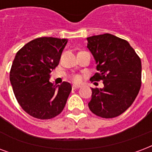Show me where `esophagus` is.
Returning a JSON list of instances; mask_svg holds the SVG:
<instances>
[{"label":"esophagus","instance_id":"obj_1","mask_svg":"<svg viewBox=\"0 0 152 152\" xmlns=\"http://www.w3.org/2000/svg\"><path fill=\"white\" fill-rule=\"evenodd\" d=\"M80 88V85H76V84H73L72 85V89H78Z\"/></svg>","mask_w":152,"mask_h":152}]
</instances>
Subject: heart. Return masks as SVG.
Returning a JSON list of instances; mask_svg holds the SVG:
<instances>
[{"label": "heart", "mask_w": 152, "mask_h": 152, "mask_svg": "<svg viewBox=\"0 0 152 152\" xmlns=\"http://www.w3.org/2000/svg\"><path fill=\"white\" fill-rule=\"evenodd\" d=\"M72 80H73V81H75V82H80V76H78V75H75V76H73V77H72Z\"/></svg>", "instance_id": "heart-1"}]
</instances>
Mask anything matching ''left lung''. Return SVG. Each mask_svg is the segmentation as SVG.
<instances>
[{
	"label": "left lung",
	"mask_w": 152,
	"mask_h": 152,
	"mask_svg": "<svg viewBox=\"0 0 152 152\" xmlns=\"http://www.w3.org/2000/svg\"><path fill=\"white\" fill-rule=\"evenodd\" d=\"M98 72L91 80H103V88H91L88 103L92 113L102 118L116 117L132 104L141 86L140 58L127 40L114 35L87 38Z\"/></svg>",
	"instance_id": "1"
}]
</instances>
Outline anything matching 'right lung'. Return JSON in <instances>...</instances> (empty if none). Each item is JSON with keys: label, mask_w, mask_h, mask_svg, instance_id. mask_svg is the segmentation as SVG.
Listing matches in <instances>:
<instances>
[{"label": "right lung", "mask_w": 152, "mask_h": 152, "mask_svg": "<svg viewBox=\"0 0 152 152\" xmlns=\"http://www.w3.org/2000/svg\"><path fill=\"white\" fill-rule=\"evenodd\" d=\"M67 39L40 37L31 40L16 54L9 79L15 96L23 110L32 117L48 120L63 111L72 85L49 82L59 64Z\"/></svg>", "instance_id": "obj_1"}]
</instances>
